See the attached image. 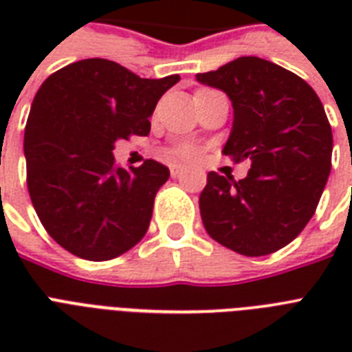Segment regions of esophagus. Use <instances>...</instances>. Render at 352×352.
<instances>
[{"label":"esophagus","mask_w":352,"mask_h":352,"mask_svg":"<svg viewBox=\"0 0 352 352\" xmlns=\"http://www.w3.org/2000/svg\"><path fill=\"white\" fill-rule=\"evenodd\" d=\"M170 173H171V177H181L182 173H184V166H177V164H173L170 168Z\"/></svg>","instance_id":"obj_1"}]
</instances>
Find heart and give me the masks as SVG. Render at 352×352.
I'll use <instances>...</instances> for the list:
<instances>
[{"label":"heart","mask_w":352,"mask_h":352,"mask_svg":"<svg viewBox=\"0 0 352 352\" xmlns=\"http://www.w3.org/2000/svg\"><path fill=\"white\" fill-rule=\"evenodd\" d=\"M199 157V149L193 144L182 142L170 149V159L173 160H193Z\"/></svg>","instance_id":"obj_1"}]
</instances>
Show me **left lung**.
Wrapping results in <instances>:
<instances>
[{"mask_svg": "<svg viewBox=\"0 0 352 352\" xmlns=\"http://www.w3.org/2000/svg\"><path fill=\"white\" fill-rule=\"evenodd\" d=\"M195 78L228 95L234 126L223 153L250 162L241 181L210 171L199 197L204 228L243 256L272 254L305 228L327 184L333 131L322 100L298 74L257 56Z\"/></svg>", "mask_w": 352, "mask_h": 352, "instance_id": "obj_1", "label": "left lung"}]
</instances>
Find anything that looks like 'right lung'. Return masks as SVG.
Returning a JSON list of instances; mask_svg holds the SVG:
<instances>
[{
  "label": "right lung",
  "mask_w": 352,
  "mask_h": 352,
  "mask_svg": "<svg viewBox=\"0 0 352 352\" xmlns=\"http://www.w3.org/2000/svg\"><path fill=\"white\" fill-rule=\"evenodd\" d=\"M181 80L140 78L104 58L65 65L41 84L25 126L27 188L41 225L87 261H107L148 232L170 170L157 160L124 170L113 149L146 137L160 96Z\"/></svg>",
  "instance_id": "right-lung-1"
}]
</instances>
